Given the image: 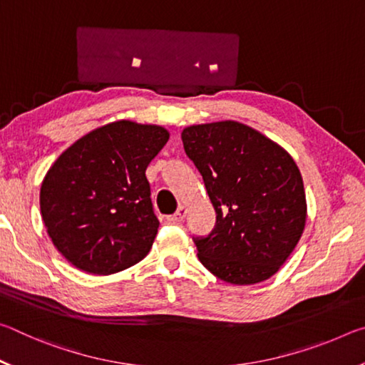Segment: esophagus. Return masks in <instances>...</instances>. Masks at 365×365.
Listing matches in <instances>:
<instances>
[{"label": "esophagus", "instance_id": "34e87169", "mask_svg": "<svg viewBox=\"0 0 365 365\" xmlns=\"http://www.w3.org/2000/svg\"><path fill=\"white\" fill-rule=\"evenodd\" d=\"M185 215H187V207H185V206H178L177 211H175L174 214H172V215H169L168 220L172 222V224H177V222H182V220L185 219Z\"/></svg>", "mask_w": 365, "mask_h": 365}]
</instances>
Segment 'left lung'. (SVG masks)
<instances>
[{"mask_svg":"<svg viewBox=\"0 0 365 365\" xmlns=\"http://www.w3.org/2000/svg\"><path fill=\"white\" fill-rule=\"evenodd\" d=\"M182 141L215 209L211 233L193 238L201 264L233 285L270 279L306 224L304 185L293 158L233 120L187 127Z\"/></svg>","mask_w":365,"mask_h":365,"instance_id":"left-lung-1","label":"left lung"}]
</instances>
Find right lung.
Wrapping results in <instances>:
<instances>
[{
  "label": "right lung",
  "mask_w": 365,
  "mask_h": 365,
  "mask_svg": "<svg viewBox=\"0 0 365 365\" xmlns=\"http://www.w3.org/2000/svg\"><path fill=\"white\" fill-rule=\"evenodd\" d=\"M168 140L159 125L119 120L77 140L51 165L41 183V217L72 265L109 275L150 252L159 220L145 172Z\"/></svg>",
  "instance_id": "obj_1"
}]
</instances>
